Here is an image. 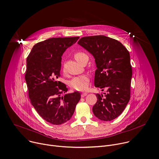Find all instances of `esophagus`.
<instances>
[{
  "instance_id": "1",
  "label": "esophagus",
  "mask_w": 159,
  "mask_h": 159,
  "mask_svg": "<svg viewBox=\"0 0 159 159\" xmlns=\"http://www.w3.org/2000/svg\"><path fill=\"white\" fill-rule=\"evenodd\" d=\"M87 93H83L82 94H81V97L82 98H83V97H86V95H87Z\"/></svg>"
}]
</instances>
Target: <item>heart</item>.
<instances>
[{
    "label": "heart",
    "instance_id": "1",
    "mask_svg": "<svg viewBox=\"0 0 159 159\" xmlns=\"http://www.w3.org/2000/svg\"><path fill=\"white\" fill-rule=\"evenodd\" d=\"M84 56H86L84 53L80 52L76 53L75 57L76 59L79 62L80 59ZM89 81V78L88 75H83L75 76L70 81V86L76 90L83 91L86 89L88 87Z\"/></svg>",
    "mask_w": 159,
    "mask_h": 159
}]
</instances>
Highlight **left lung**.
I'll return each instance as SVG.
<instances>
[{
    "mask_svg": "<svg viewBox=\"0 0 159 159\" xmlns=\"http://www.w3.org/2000/svg\"><path fill=\"white\" fill-rule=\"evenodd\" d=\"M78 44L94 58L97 70L94 86L107 88V93H97L93 107L94 116L103 121L117 118L130 98L132 70L130 54L119 41L105 36L83 37Z\"/></svg>",
    "mask_w": 159,
    "mask_h": 159,
    "instance_id": "8db88e82",
    "label": "left lung"
}]
</instances>
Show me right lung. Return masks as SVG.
Here are the masks:
<instances>
[{
    "label": "right lung",
    "instance_id": "add662e5",
    "mask_svg": "<svg viewBox=\"0 0 159 159\" xmlns=\"http://www.w3.org/2000/svg\"><path fill=\"white\" fill-rule=\"evenodd\" d=\"M79 38H56L38 43L27 58L25 79L30 103L44 120L53 125L70 120L81 98L79 92L61 96L68 89L57 80L62 54Z\"/></svg>",
    "mask_w": 159,
    "mask_h": 159
}]
</instances>
